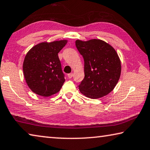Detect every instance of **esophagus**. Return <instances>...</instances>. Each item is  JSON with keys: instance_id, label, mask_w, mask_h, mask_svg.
I'll use <instances>...</instances> for the list:
<instances>
[{"instance_id": "esophagus-1", "label": "esophagus", "mask_w": 150, "mask_h": 150, "mask_svg": "<svg viewBox=\"0 0 150 150\" xmlns=\"http://www.w3.org/2000/svg\"><path fill=\"white\" fill-rule=\"evenodd\" d=\"M73 73H69V74L67 75V77H68L69 78V79H71V78L73 77Z\"/></svg>"}]
</instances>
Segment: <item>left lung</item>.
Here are the masks:
<instances>
[{
	"label": "left lung",
	"instance_id": "1",
	"mask_svg": "<svg viewBox=\"0 0 150 150\" xmlns=\"http://www.w3.org/2000/svg\"><path fill=\"white\" fill-rule=\"evenodd\" d=\"M76 47L84 59V79L79 85L82 94L98 99L109 94L120 79L122 65L117 52L100 39L77 40Z\"/></svg>",
	"mask_w": 150,
	"mask_h": 150
}]
</instances>
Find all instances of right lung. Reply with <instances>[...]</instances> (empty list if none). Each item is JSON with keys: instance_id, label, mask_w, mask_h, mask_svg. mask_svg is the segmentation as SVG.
I'll return each instance as SVG.
<instances>
[{"instance_id": "1", "label": "right lung", "mask_w": 150, "mask_h": 150, "mask_svg": "<svg viewBox=\"0 0 150 150\" xmlns=\"http://www.w3.org/2000/svg\"><path fill=\"white\" fill-rule=\"evenodd\" d=\"M67 40L42 42L28 51L23 62L24 77L35 93L49 97L60 91L65 82L58 53Z\"/></svg>"}]
</instances>
